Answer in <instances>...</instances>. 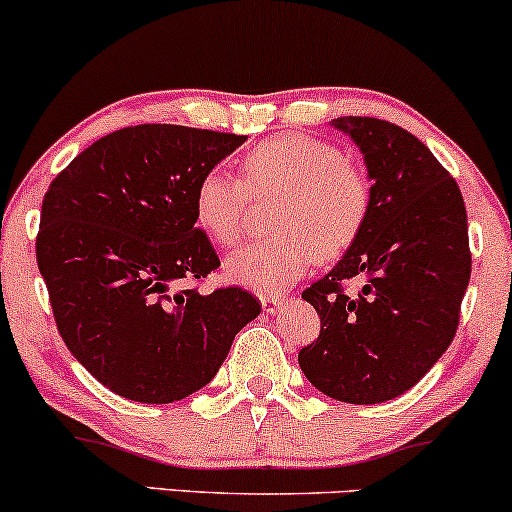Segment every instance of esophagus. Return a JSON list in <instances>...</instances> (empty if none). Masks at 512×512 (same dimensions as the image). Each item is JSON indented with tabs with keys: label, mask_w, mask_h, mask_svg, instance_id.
<instances>
[{
	"label": "esophagus",
	"mask_w": 512,
	"mask_h": 512,
	"mask_svg": "<svg viewBox=\"0 0 512 512\" xmlns=\"http://www.w3.org/2000/svg\"><path fill=\"white\" fill-rule=\"evenodd\" d=\"M284 301H286L284 296H262V308H264V313L274 315L276 310H279L281 305H284Z\"/></svg>",
	"instance_id": "34e87169"
}]
</instances>
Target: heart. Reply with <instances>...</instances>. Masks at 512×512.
Listing matches in <instances>:
<instances>
[{
	"label": "heart",
	"mask_w": 512,
	"mask_h": 512,
	"mask_svg": "<svg viewBox=\"0 0 512 512\" xmlns=\"http://www.w3.org/2000/svg\"><path fill=\"white\" fill-rule=\"evenodd\" d=\"M240 178L211 168L197 180L192 214L211 243L231 248L243 238L252 199H272V238L233 252V284L279 293L320 262L342 257L366 226L373 185L339 146L310 134H274L238 158Z\"/></svg>",
	"instance_id": "obj_1"
}]
</instances>
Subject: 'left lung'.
I'll use <instances>...</instances> for the list:
<instances>
[{"label":"left lung","mask_w":512,"mask_h":512,"mask_svg":"<svg viewBox=\"0 0 512 512\" xmlns=\"http://www.w3.org/2000/svg\"><path fill=\"white\" fill-rule=\"evenodd\" d=\"M334 127L363 151L373 202L356 243L303 291L322 327L298 363L327 397L380 404L419 383L455 337L472 274L467 209L455 178L407 129L378 117Z\"/></svg>","instance_id":"left-lung-1"}]
</instances>
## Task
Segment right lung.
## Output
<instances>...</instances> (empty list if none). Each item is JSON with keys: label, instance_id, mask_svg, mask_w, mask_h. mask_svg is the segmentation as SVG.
<instances>
[{"label": "right lung", "instance_id": "add662e5", "mask_svg": "<svg viewBox=\"0 0 512 512\" xmlns=\"http://www.w3.org/2000/svg\"><path fill=\"white\" fill-rule=\"evenodd\" d=\"M245 137L137 125L93 142L50 182L35 257L57 330L76 361L115 395L168 404L204 387L262 305L226 286L197 228V180Z\"/></svg>", "mask_w": 512, "mask_h": 512}]
</instances>
